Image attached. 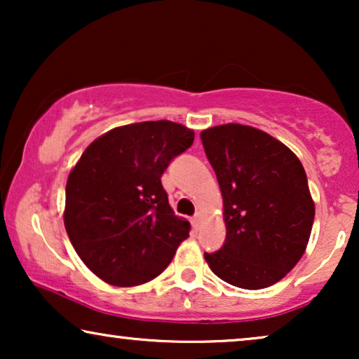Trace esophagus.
I'll list each match as a JSON object with an SVG mask.
<instances>
[{"instance_id": "1", "label": "esophagus", "mask_w": 359, "mask_h": 359, "mask_svg": "<svg viewBox=\"0 0 359 359\" xmlns=\"http://www.w3.org/2000/svg\"><path fill=\"white\" fill-rule=\"evenodd\" d=\"M191 222H193V227H194L196 230H199V227H201V215L196 214L194 217H193V220H191Z\"/></svg>"}]
</instances>
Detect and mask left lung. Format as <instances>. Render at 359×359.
Instances as JSON below:
<instances>
[{
  "instance_id": "left-lung-1",
  "label": "left lung",
  "mask_w": 359,
  "mask_h": 359,
  "mask_svg": "<svg viewBox=\"0 0 359 359\" xmlns=\"http://www.w3.org/2000/svg\"><path fill=\"white\" fill-rule=\"evenodd\" d=\"M224 199L225 243L204 253L215 276L242 289L281 281L302 258L316 215L306 170L286 145L242 124L201 132Z\"/></svg>"
}]
</instances>
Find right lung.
<instances>
[{
  "label": "right lung",
  "instance_id": "add662e5",
  "mask_svg": "<svg viewBox=\"0 0 359 359\" xmlns=\"http://www.w3.org/2000/svg\"><path fill=\"white\" fill-rule=\"evenodd\" d=\"M193 142L194 132L176 122H137L97 137L73 166L63 222L78 257L102 281L122 287L151 281L189 237L161 175Z\"/></svg>",
  "mask_w": 359,
  "mask_h": 359
}]
</instances>
